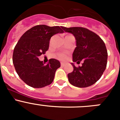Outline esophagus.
I'll return each mask as SVG.
<instances>
[{"instance_id": "obj_1", "label": "esophagus", "mask_w": 120, "mask_h": 120, "mask_svg": "<svg viewBox=\"0 0 120 120\" xmlns=\"http://www.w3.org/2000/svg\"><path fill=\"white\" fill-rule=\"evenodd\" d=\"M64 66H65V64H64V63H61V66L64 67Z\"/></svg>"}]
</instances>
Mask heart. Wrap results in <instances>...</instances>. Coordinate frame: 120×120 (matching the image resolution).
<instances>
[{
  "label": "heart",
  "mask_w": 120,
  "mask_h": 120,
  "mask_svg": "<svg viewBox=\"0 0 120 120\" xmlns=\"http://www.w3.org/2000/svg\"><path fill=\"white\" fill-rule=\"evenodd\" d=\"M56 57L59 59L60 60H64L66 59L67 56L64 53H60L56 55Z\"/></svg>",
  "instance_id": "heart-1"
}]
</instances>
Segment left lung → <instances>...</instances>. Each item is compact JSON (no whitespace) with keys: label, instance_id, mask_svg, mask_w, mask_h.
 Segmentation results:
<instances>
[{"label":"left lung","instance_id":"8db88e82","mask_svg":"<svg viewBox=\"0 0 120 120\" xmlns=\"http://www.w3.org/2000/svg\"><path fill=\"white\" fill-rule=\"evenodd\" d=\"M64 32L72 33L76 39V46L72 54L73 62L82 66L71 64L73 71L68 75L72 85L79 88L89 87L102 76L107 64L108 52L103 40L98 34L84 27H61Z\"/></svg>","mask_w":120,"mask_h":120}]
</instances>
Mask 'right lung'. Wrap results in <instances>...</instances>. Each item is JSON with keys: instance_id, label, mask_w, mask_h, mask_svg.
<instances>
[{"instance_id": "add662e5", "label": "right lung", "mask_w": 120, "mask_h": 120, "mask_svg": "<svg viewBox=\"0 0 120 120\" xmlns=\"http://www.w3.org/2000/svg\"><path fill=\"white\" fill-rule=\"evenodd\" d=\"M63 32L59 26L38 25L20 38L14 49L13 64L18 76L28 86L42 88L52 82L55 72L60 67V61L51 59L44 64L38 57L48 49L51 38Z\"/></svg>"}]
</instances>
